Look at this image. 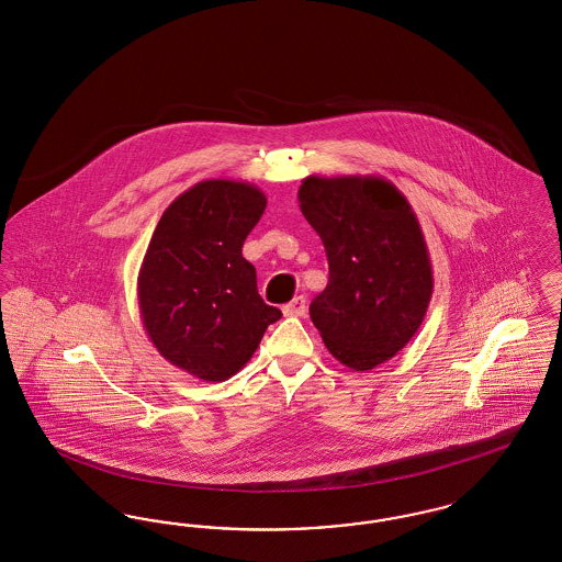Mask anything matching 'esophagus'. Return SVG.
<instances>
[{
  "mask_svg": "<svg viewBox=\"0 0 562 562\" xmlns=\"http://www.w3.org/2000/svg\"><path fill=\"white\" fill-rule=\"evenodd\" d=\"M305 310H307L305 296H294L291 303H286V305L282 307L284 316H303V314H305Z\"/></svg>",
  "mask_w": 562,
  "mask_h": 562,
  "instance_id": "esophagus-1",
  "label": "esophagus"
}]
</instances>
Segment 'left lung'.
<instances>
[{"label":"left lung","instance_id":"obj_1","mask_svg":"<svg viewBox=\"0 0 562 562\" xmlns=\"http://www.w3.org/2000/svg\"><path fill=\"white\" fill-rule=\"evenodd\" d=\"M299 206L328 259L312 322L341 364L371 371L426 318L434 276L422 225L398 188L371 175H312L299 188Z\"/></svg>","mask_w":562,"mask_h":562}]
</instances>
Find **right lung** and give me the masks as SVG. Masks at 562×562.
Returning a JSON list of instances; mask_svg holds the SVG:
<instances>
[{
  "label": "right lung",
  "mask_w": 562,
  "mask_h": 562,
  "mask_svg": "<svg viewBox=\"0 0 562 562\" xmlns=\"http://www.w3.org/2000/svg\"><path fill=\"white\" fill-rule=\"evenodd\" d=\"M266 206L250 183L200 181L164 211L143 257V326L161 358L202 381L238 373L282 316L259 296L257 271L241 257Z\"/></svg>",
  "instance_id": "add662e5"
}]
</instances>
